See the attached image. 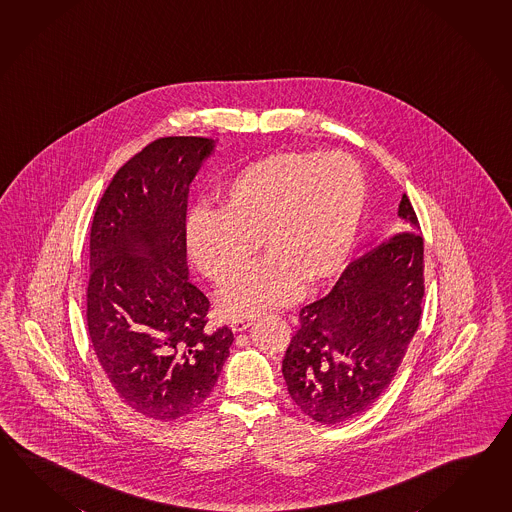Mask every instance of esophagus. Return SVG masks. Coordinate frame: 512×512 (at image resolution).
Masks as SVG:
<instances>
[{
	"mask_svg": "<svg viewBox=\"0 0 512 512\" xmlns=\"http://www.w3.org/2000/svg\"><path fill=\"white\" fill-rule=\"evenodd\" d=\"M253 325V318H235L231 319V323H229V327L233 332H242V330L248 329Z\"/></svg>",
	"mask_w": 512,
	"mask_h": 512,
	"instance_id": "1",
	"label": "esophagus"
}]
</instances>
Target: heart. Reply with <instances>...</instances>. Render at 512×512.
Listing matches in <instances>:
<instances>
[{
  "label": "heart",
  "mask_w": 512,
  "mask_h": 512,
  "mask_svg": "<svg viewBox=\"0 0 512 512\" xmlns=\"http://www.w3.org/2000/svg\"><path fill=\"white\" fill-rule=\"evenodd\" d=\"M367 183L343 152H279L240 169L220 194V211L187 222L196 268L224 283L264 239L273 255L220 290L229 316H255L296 301L305 283L329 281L345 266L364 218Z\"/></svg>",
  "instance_id": "heart-1"
}]
</instances>
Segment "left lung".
I'll list each match as a JSON object with an SVG mask.
<instances>
[{
	"mask_svg": "<svg viewBox=\"0 0 512 512\" xmlns=\"http://www.w3.org/2000/svg\"><path fill=\"white\" fill-rule=\"evenodd\" d=\"M398 216L406 222L402 233L351 262L327 296L299 312L283 376L297 408L321 424L371 408L419 329L424 240L406 194Z\"/></svg>",
	"mask_w": 512,
	"mask_h": 512,
	"instance_id": "1",
	"label": "left lung"
}]
</instances>
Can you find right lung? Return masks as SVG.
Masks as SVG:
<instances>
[{"label": "right lung", "instance_id": "right-lung-1", "mask_svg": "<svg viewBox=\"0 0 512 512\" xmlns=\"http://www.w3.org/2000/svg\"><path fill=\"white\" fill-rule=\"evenodd\" d=\"M215 139L161 137L115 172L90 233L88 332L126 406L174 421L211 395L233 332L207 329L209 299L189 281V185Z\"/></svg>", "mask_w": 512, "mask_h": 512}]
</instances>
